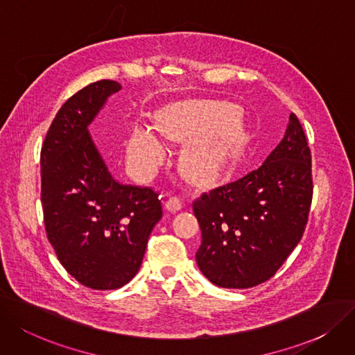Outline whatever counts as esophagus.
Here are the masks:
<instances>
[{
  "label": "esophagus",
  "mask_w": 355,
  "mask_h": 355,
  "mask_svg": "<svg viewBox=\"0 0 355 355\" xmlns=\"http://www.w3.org/2000/svg\"><path fill=\"white\" fill-rule=\"evenodd\" d=\"M164 205H166V208H167L170 212H178V211H180V209L183 208V202H182L180 198H178V196L168 198V200L166 201Z\"/></svg>",
  "instance_id": "obj_1"
}]
</instances>
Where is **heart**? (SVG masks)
I'll list each match as a JSON object with an SVG mask.
<instances>
[{
  "mask_svg": "<svg viewBox=\"0 0 355 355\" xmlns=\"http://www.w3.org/2000/svg\"><path fill=\"white\" fill-rule=\"evenodd\" d=\"M162 134L172 139H189L180 166L198 183H214L229 175L243 150V130L237 110L223 103L191 102L164 109L157 119ZM166 154L163 139L146 125L134 126L128 155L139 175H151Z\"/></svg>",
  "mask_w": 355,
  "mask_h": 355,
  "instance_id": "heart-1",
  "label": "heart"
}]
</instances>
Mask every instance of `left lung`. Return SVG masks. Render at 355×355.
<instances>
[{"label": "left lung", "instance_id": "obj_1", "mask_svg": "<svg viewBox=\"0 0 355 355\" xmlns=\"http://www.w3.org/2000/svg\"><path fill=\"white\" fill-rule=\"evenodd\" d=\"M311 196L310 148L291 113L284 138L262 166L193 202L201 272L223 288H250L274 277L300 242Z\"/></svg>", "mask_w": 355, "mask_h": 355}]
</instances>
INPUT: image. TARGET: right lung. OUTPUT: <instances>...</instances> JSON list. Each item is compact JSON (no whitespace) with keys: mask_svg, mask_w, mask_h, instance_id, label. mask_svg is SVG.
Returning <instances> with one entry per match:
<instances>
[{"mask_svg":"<svg viewBox=\"0 0 355 355\" xmlns=\"http://www.w3.org/2000/svg\"><path fill=\"white\" fill-rule=\"evenodd\" d=\"M119 90V83L101 80L71 96L40 151L48 240L67 272L93 290L128 284L163 216L159 193L115 180L89 134L107 97Z\"/></svg>","mask_w":355,"mask_h":355,"instance_id":"add662e5","label":"right lung"}]
</instances>
